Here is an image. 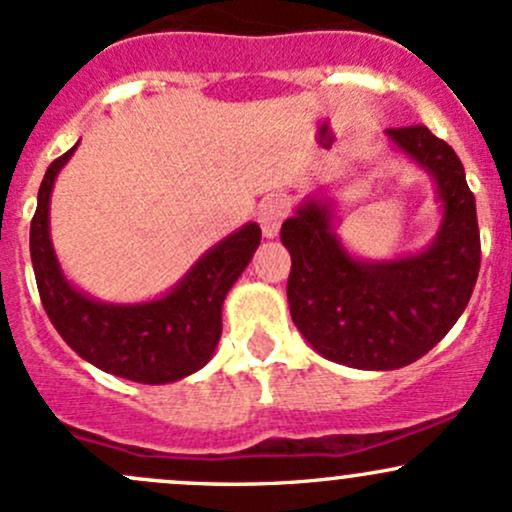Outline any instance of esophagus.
I'll use <instances>...</instances> for the list:
<instances>
[{"label": "esophagus", "instance_id": "esophagus-1", "mask_svg": "<svg viewBox=\"0 0 512 512\" xmlns=\"http://www.w3.org/2000/svg\"><path fill=\"white\" fill-rule=\"evenodd\" d=\"M286 213H289V204H286V199H282V196H272V199L262 201L260 211H257V221H260L262 233L267 238H274L279 233Z\"/></svg>", "mask_w": 512, "mask_h": 512}]
</instances>
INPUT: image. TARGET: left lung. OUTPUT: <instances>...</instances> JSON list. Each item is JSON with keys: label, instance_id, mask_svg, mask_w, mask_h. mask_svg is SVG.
Returning <instances> with one entry per match:
<instances>
[{"label": "left lung", "instance_id": "8db88e82", "mask_svg": "<svg viewBox=\"0 0 512 512\" xmlns=\"http://www.w3.org/2000/svg\"><path fill=\"white\" fill-rule=\"evenodd\" d=\"M386 133L437 179L445 221L428 250L384 265L352 260L320 204H306L282 226L296 328L323 357L376 372L428 355L462 316L481 267L476 201L462 160L423 123Z\"/></svg>", "mask_w": 512, "mask_h": 512}]
</instances>
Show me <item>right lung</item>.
I'll list each match as a JSON object with an SVG mask.
<instances>
[{"instance_id": "obj_1", "label": "right lung", "mask_w": 512, "mask_h": 512, "mask_svg": "<svg viewBox=\"0 0 512 512\" xmlns=\"http://www.w3.org/2000/svg\"><path fill=\"white\" fill-rule=\"evenodd\" d=\"M75 148L50 162L31 218L33 274L50 323L82 359L123 379L167 384L194 374L209 362L221 340L223 299L260 245V226L247 223L218 243L162 299L138 306H106L87 299L63 277L48 238L50 192Z\"/></svg>"}]
</instances>
